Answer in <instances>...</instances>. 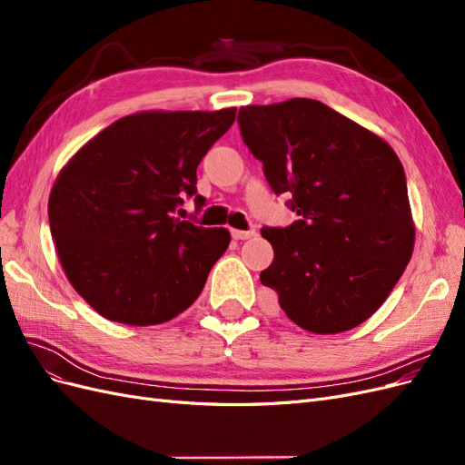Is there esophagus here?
I'll list each match as a JSON object with an SVG mask.
<instances>
[{"instance_id": "obj_1", "label": "esophagus", "mask_w": 465, "mask_h": 465, "mask_svg": "<svg viewBox=\"0 0 465 465\" xmlns=\"http://www.w3.org/2000/svg\"><path fill=\"white\" fill-rule=\"evenodd\" d=\"M231 234H232L234 241H248V238L256 236V231H238V229H232Z\"/></svg>"}]
</instances>
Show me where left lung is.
Returning a JSON list of instances; mask_svg holds the SVG:
<instances>
[{
    "mask_svg": "<svg viewBox=\"0 0 465 465\" xmlns=\"http://www.w3.org/2000/svg\"><path fill=\"white\" fill-rule=\"evenodd\" d=\"M244 143L299 221L263 229L275 252L262 272L289 320L331 335L384 304L415 246L405 173L382 137L312 98L238 112Z\"/></svg>",
    "mask_w": 465,
    "mask_h": 465,
    "instance_id": "left-lung-1",
    "label": "left lung"
}]
</instances>
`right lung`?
Returning a JSON list of instances; mask_svg holds the SVG:
<instances>
[{
	"mask_svg": "<svg viewBox=\"0 0 465 465\" xmlns=\"http://www.w3.org/2000/svg\"><path fill=\"white\" fill-rule=\"evenodd\" d=\"M234 118L236 108L135 112L65 163L50 192V231L67 281L93 311L154 326L200 297L231 232L173 211L195 193L200 161ZM195 202L203 205L202 195Z\"/></svg>",
	"mask_w": 465,
	"mask_h": 465,
	"instance_id": "add662e5",
	"label": "right lung"
}]
</instances>
